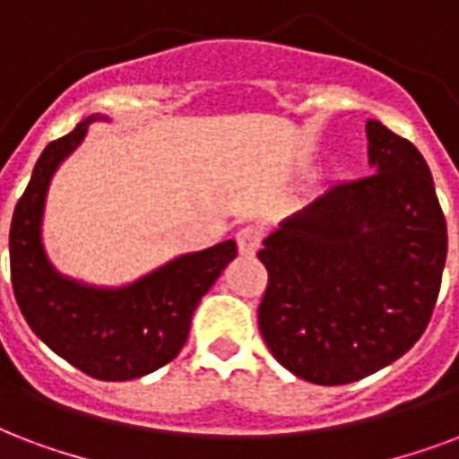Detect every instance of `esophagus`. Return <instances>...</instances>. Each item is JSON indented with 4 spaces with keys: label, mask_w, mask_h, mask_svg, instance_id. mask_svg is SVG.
Returning <instances> with one entry per match:
<instances>
[{
    "label": "esophagus",
    "mask_w": 459,
    "mask_h": 459,
    "mask_svg": "<svg viewBox=\"0 0 459 459\" xmlns=\"http://www.w3.org/2000/svg\"><path fill=\"white\" fill-rule=\"evenodd\" d=\"M237 247H239L242 256H254L258 247H261V230H256V227H242L237 232Z\"/></svg>",
    "instance_id": "34e87169"
}]
</instances>
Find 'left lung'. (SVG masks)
<instances>
[{"mask_svg":"<svg viewBox=\"0 0 459 459\" xmlns=\"http://www.w3.org/2000/svg\"><path fill=\"white\" fill-rule=\"evenodd\" d=\"M373 177L336 184L264 239L258 329L292 375L348 385L394 363L436 307L447 227L426 160L368 120Z\"/></svg>","mask_w":459,"mask_h":459,"instance_id":"obj_1","label":"left lung"}]
</instances>
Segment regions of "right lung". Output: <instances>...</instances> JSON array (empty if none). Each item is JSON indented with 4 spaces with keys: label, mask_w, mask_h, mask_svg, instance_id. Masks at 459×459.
Wrapping results in <instances>:
<instances>
[{
    "label": "right lung",
    "mask_w": 459,
    "mask_h": 459,
    "mask_svg": "<svg viewBox=\"0 0 459 459\" xmlns=\"http://www.w3.org/2000/svg\"><path fill=\"white\" fill-rule=\"evenodd\" d=\"M94 120L108 118L89 116L70 135L48 144L36 161L13 210L9 261L21 315L38 339L82 373L123 382L154 373L178 356L193 312L237 256V244L227 239L181 254L120 288H99L62 275L43 247L48 188Z\"/></svg>",
    "instance_id": "add662e5"
}]
</instances>
